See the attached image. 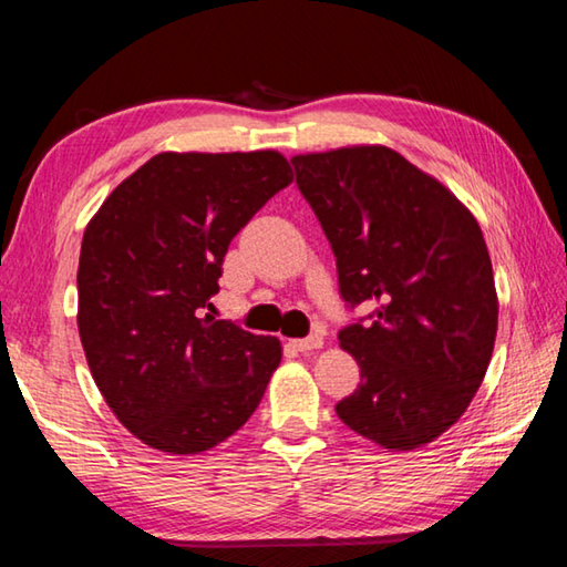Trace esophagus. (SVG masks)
Instances as JSON below:
<instances>
[{
  "label": "esophagus",
  "mask_w": 567,
  "mask_h": 567,
  "mask_svg": "<svg viewBox=\"0 0 567 567\" xmlns=\"http://www.w3.org/2000/svg\"><path fill=\"white\" fill-rule=\"evenodd\" d=\"M290 344L297 352L320 350L322 348V334H310V338H302V340H290Z\"/></svg>",
  "instance_id": "obj_1"
}]
</instances>
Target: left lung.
<instances>
[{"label": "left lung", "mask_w": 567, "mask_h": 567, "mask_svg": "<svg viewBox=\"0 0 567 567\" xmlns=\"http://www.w3.org/2000/svg\"><path fill=\"white\" fill-rule=\"evenodd\" d=\"M338 260L340 330L360 385L334 412L388 450L433 443L467 410L493 358L497 295L470 209L395 150L342 147L292 157Z\"/></svg>", "instance_id": "left-lung-1"}]
</instances>
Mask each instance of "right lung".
I'll return each instance as SVG.
<instances>
[{
	"label": "right lung",
	"instance_id": "obj_1",
	"mask_svg": "<svg viewBox=\"0 0 567 567\" xmlns=\"http://www.w3.org/2000/svg\"><path fill=\"white\" fill-rule=\"evenodd\" d=\"M290 182L272 150L162 152L84 229L80 340L107 405L145 445L205 453L260 405L280 340L205 310L233 237Z\"/></svg>",
	"mask_w": 567,
	"mask_h": 567
}]
</instances>
